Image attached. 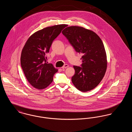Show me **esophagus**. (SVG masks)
<instances>
[{
  "label": "esophagus",
  "instance_id": "esophagus-1",
  "mask_svg": "<svg viewBox=\"0 0 132 132\" xmlns=\"http://www.w3.org/2000/svg\"><path fill=\"white\" fill-rule=\"evenodd\" d=\"M69 67V65H68V64H65V65H64L62 67V69L66 68H67V67Z\"/></svg>",
  "mask_w": 132,
  "mask_h": 132
}]
</instances>
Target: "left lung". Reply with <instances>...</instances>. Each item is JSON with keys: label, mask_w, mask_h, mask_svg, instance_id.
I'll use <instances>...</instances> for the list:
<instances>
[{"label": "left lung", "mask_w": 132, "mask_h": 132, "mask_svg": "<svg viewBox=\"0 0 132 132\" xmlns=\"http://www.w3.org/2000/svg\"><path fill=\"white\" fill-rule=\"evenodd\" d=\"M76 52L82 55V67L74 66L72 82L79 90L87 92L102 80L107 69V56L103 44L94 31L79 26H70L62 31Z\"/></svg>", "instance_id": "8db88e82"}]
</instances>
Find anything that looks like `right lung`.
<instances>
[{
    "mask_svg": "<svg viewBox=\"0 0 132 132\" xmlns=\"http://www.w3.org/2000/svg\"><path fill=\"white\" fill-rule=\"evenodd\" d=\"M67 25L60 24L44 28L29 37L22 50L21 65L28 81L38 89L47 87L53 81L58 70L46 62L53 41Z\"/></svg>",
    "mask_w": 132,
    "mask_h": 132,
    "instance_id": "right-lung-1",
    "label": "right lung"
}]
</instances>
